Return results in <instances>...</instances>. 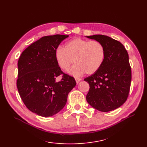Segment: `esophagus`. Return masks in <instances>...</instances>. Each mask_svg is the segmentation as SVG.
<instances>
[{"mask_svg":"<svg viewBox=\"0 0 147 147\" xmlns=\"http://www.w3.org/2000/svg\"><path fill=\"white\" fill-rule=\"evenodd\" d=\"M75 80H76V83H79L80 82V81L81 80V79L80 78H75Z\"/></svg>","mask_w":147,"mask_h":147,"instance_id":"1","label":"esophagus"}]
</instances>
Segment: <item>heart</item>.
Listing matches in <instances>:
<instances>
[{
	"label": "heart",
	"mask_w": 147,
	"mask_h": 147,
	"mask_svg": "<svg viewBox=\"0 0 147 147\" xmlns=\"http://www.w3.org/2000/svg\"><path fill=\"white\" fill-rule=\"evenodd\" d=\"M55 58L63 71H67L74 62L70 73L74 76L97 72L104 65L106 50L104 45L97 40L75 38L66 41L65 48L58 47L55 51Z\"/></svg>",
	"instance_id": "obj_1"
}]
</instances>
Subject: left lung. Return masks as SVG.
I'll return each instance as SVG.
<instances>
[{"label": "left lung", "mask_w": 147, "mask_h": 147, "mask_svg": "<svg viewBox=\"0 0 147 147\" xmlns=\"http://www.w3.org/2000/svg\"><path fill=\"white\" fill-rule=\"evenodd\" d=\"M102 43L106 57L101 68L84 79L89 84L86 100L96 109L109 112L125 103L130 88L131 71L129 55L120 41L106 35L88 36Z\"/></svg>", "instance_id": "obj_1"}]
</instances>
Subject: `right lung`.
Listing matches in <instances>:
<instances>
[{
  "instance_id": "obj_1",
  "label": "right lung",
  "mask_w": 147,
  "mask_h": 147,
  "mask_svg": "<svg viewBox=\"0 0 147 147\" xmlns=\"http://www.w3.org/2000/svg\"><path fill=\"white\" fill-rule=\"evenodd\" d=\"M68 35L45 36L22 52L18 61L17 87L28 109L50 117L65 107L69 92L76 84L74 78L64 73L55 58V51ZM62 75V80L55 81Z\"/></svg>"
}]
</instances>
